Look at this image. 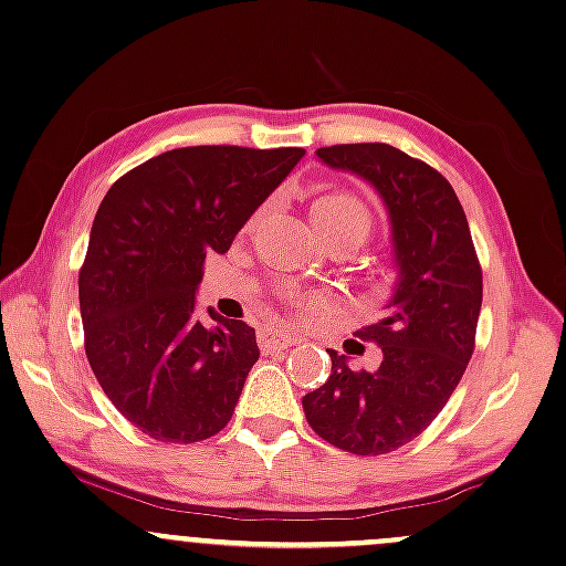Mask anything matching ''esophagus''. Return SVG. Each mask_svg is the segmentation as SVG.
Instances as JSON below:
<instances>
[{
	"instance_id": "obj_1",
	"label": "esophagus",
	"mask_w": 566,
	"mask_h": 566,
	"mask_svg": "<svg viewBox=\"0 0 566 566\" xmlns=\"http://www.w3.org/2000/svg\"><path fill=\"white\" fill-rule=\"evenodd\" d=\"M295 345V339H292L290 334L279 332V328H263V332H259V347L263 349V353H271V349H284Z\"/></svg>"
}]
</instances>
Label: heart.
Returning a JSON list of instances; mask_svg holds the SVG:
<instances>
[{
  "label": "heart",
  "instance_id": "b5f03b06",
  "mask_svg": "<svg viewBox=\"0 0 566 566\" xmlns=\"http://www.w3.org/2000/svg\"><path fill=\"white\" fill-rule=\"evenodd\" d=\"M313 221L318 232L336 230V227H360L363 232H370V217L360 200L349 196H324L313 206ZM300 305H311L305 297H297Z\"/></svg>",
  "mask_w": 566,
  "mask_h": 566
}]
</instances>
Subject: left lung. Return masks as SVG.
Instances as JSON below:
<instances>
[{
	"label": "left lung",
	"mask_w": 566,
	"mask_h": 566,
	"mask_svg": "<svg viewBox=\"0 0 566 566\" xmlns=\"http://www.w3.org/2000/svg\"><path fill=\"white\" fill-rule=\"evenodd\" d=\"M328 167L360 175L384 198L399 282L389 316L357 328L381 347V366L353 370L332 357L321 389L303 397L307 426L349 454L397 452L443 410L475 349L483 271L460 198L441 171L389 143L318 148Z\"/></svg>",
	"instance_id": "left-lung-1"
}]
</instances>
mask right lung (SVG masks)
Instances as JSON below:
<instances>
[{
	"mask_svg": "<svg viewBox=\"0 0 566 566\" xmlns=\"http://www.w3.org/2000/svg\"><path fill=\"white\" fill-rule=\"evenodd\" d=\"M303 148L190 146L159 154L112 185L77 274L85 355L109 402L164 443L230 423L259 360L240 318L196 316L206 255L227 253Z\"/></svg>",
	"mask_w": 566,
	"mask_h": 566,
	"instance_id": "right-lung-1",
	"label": "right lung"
}]
</instances>
